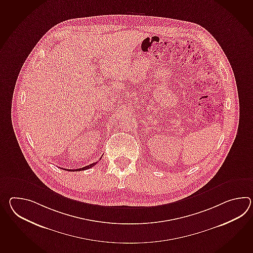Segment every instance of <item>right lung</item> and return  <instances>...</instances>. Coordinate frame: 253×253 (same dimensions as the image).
<instances>
[{
	"label": "right lung",
	"instance_id": "add662e5",
	"mask_svg": "<svg viewBox=\"0 0 253 253\" xmlns=\"http://www.w3.org/2000/svg\"><path fill=\"white\" fill-rule=\"evenodd\" d=\"M98 163V162H97ZM91 163V164H90V165H87V166H85V167H83V168H80V169H66V170H70V171H79V170H84V169H88L91 168V167H93L94 165H95L96 163Z\"/></svg>",
	"mask_w": 253,
	"mask_h": 253
}]
</instances>
